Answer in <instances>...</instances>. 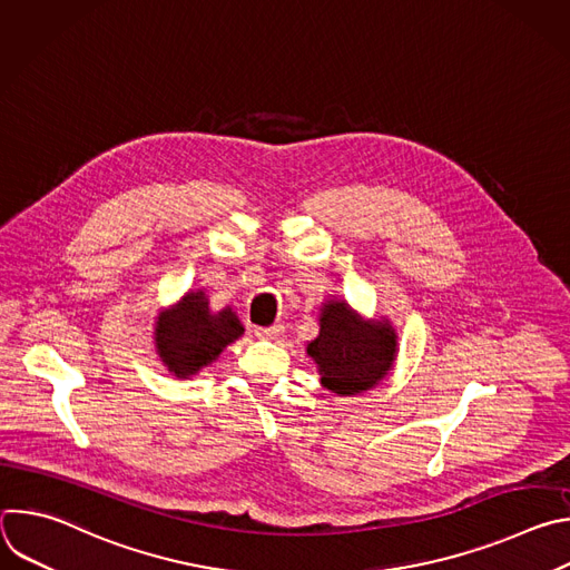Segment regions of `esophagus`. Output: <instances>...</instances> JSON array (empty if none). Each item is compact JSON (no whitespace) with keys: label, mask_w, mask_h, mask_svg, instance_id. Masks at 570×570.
I'll use <instances>...</instances> for the list:
<instances>
[{"label":"esophagus","mask_w":570,"mask_h":570,"mask_svg":"<svg viewBox=\"0 0 570 570\" xmlns=\"http://www.w3.org/2000/svg\"><path fill=\"white\" fill-rule=\"evenodd\" d=\"M282 332H284L282 324H273V327H257L255 330V334L259 338H277V336H282Z\"/></svg>","instance_id":"obj_1"}]
</instances>
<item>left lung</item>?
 <instances>
[{
    "label": "left lung",
    "instance_id": "1",
    "mask_svg": "<svg viewBox=\"0 0 570 570\" xmlns=\"http://www.w3.org/2000/svg\"><path fill=\"white\" fill-rule=\"evenodd\" d=\"M394 338L387 324L361 322L345 302H330L320 313V336L306 352L320 367L322 385L350 396L387 374L396 352Z\"/></svg>",
    "mask_w": 570,
    "mask_h": 570
}]
</instances>
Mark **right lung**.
Returning <instances> with one entry per match:
<instances>
[{
	"label": "right lung",
	"mask_w": 570,
	"mask_h": 570,
	"mask_svg": "<svg viewBox=\"0 0 570 570\" xmlns=\"http://www.w3.org/2000/svg\"><path fill=\"white\" fill-rule=\"evenodd\" d=\"M243 334L232 308L218 313L209 311V302L203 291L187 293L171 311L159 313L155 324L157 354L178 379L196 374L200 367L216 361L225 345L234 343Z\"/></svg>",
	"instance_id": "add662e5"
}]
</instances>
